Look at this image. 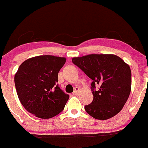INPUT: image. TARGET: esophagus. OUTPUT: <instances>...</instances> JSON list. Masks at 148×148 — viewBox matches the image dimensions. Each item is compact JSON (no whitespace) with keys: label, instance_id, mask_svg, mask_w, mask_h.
I'll use <instances>...</instances> for the list:
<instances>
[{"label":"esophagus","instance_id":"obj_1","mask_svg":"<svg viewBox=\"0 0 148 148\" xmlns=\"http://www.w3.org/2000/svg\"><path fill=\"white\" fill-rule=\"evenodd\" d=\"M79 93H80V88H77V87H76V88H75V90L73 92V95H78Z\"/></svg>","mask_w":148,"mask_h":148}]
</instances>
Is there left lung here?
<instances>
[{
	"mask_svg": "<svg viewBox=\"0 0 148 148\" xmlns=\"http://www.w3.org/2000/svg\"><path fill=\"white\" fill-rule=\"evenodd\" d=\"M72 61L92 79L93 100L85 106L90 116L108 120L123 109L131 90L130 68L124 60L112 54H90L73 58ZM99 89L95 90V85Z\"/></svg>",
	"mask_w": 148,
	"mask_h": 148,
	"instance_id": "8db88e82",
	"label": "left lung"
}]
</instances>
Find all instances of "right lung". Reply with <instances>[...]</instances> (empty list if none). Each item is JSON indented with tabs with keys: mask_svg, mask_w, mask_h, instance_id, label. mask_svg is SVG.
I'll use <instances>...</instances> for the list:
<instances>
[{
	"mask_svg": "<svg viewBox=\"0 0 148 148\" xmlns=\"http://www.w3.org/2000/svg\"><path fill=\"white\" fill-rule=\"evenodd\" d=\"M64 57L39 56L21 63L14 77L18 97L27 111L42 119L63 110L69 95L57 85Z\"/></svg>",
	"mask_w": 148,
	"mask_h": 148,
	"instance_id": "1",
	"label": "right lung"
}]
</instances>
